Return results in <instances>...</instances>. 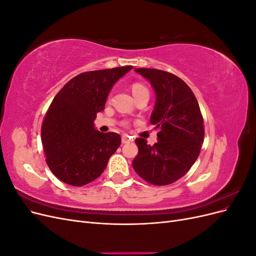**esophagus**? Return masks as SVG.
<instances>
[{
  "label": "esophagus",
  "instance_id": "1",
  "mask_svg": "<svg viewBox=\"0 0 256 256\" xmlns=\"http://www.w3.org/2000/svg\"><path fill=\"white\" fill-rule=\"evenodd\" d=\"M131 140H130V136H127V134H124L122 136V144H126V143H129Z\"/></svg>",
  "mask_w": 256,
  "mask_h": 256
}]
</instances>
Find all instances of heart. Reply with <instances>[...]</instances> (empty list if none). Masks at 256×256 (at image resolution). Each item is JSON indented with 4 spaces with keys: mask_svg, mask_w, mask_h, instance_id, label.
Listing matches in <instances>:
<instances>
[{
    "mask_svg": "<svg viewBox=\"0 0 256 256\" xmlns=\"http://www.w3.org/2000/svg\"><path fill=\"white\" fill-rule=\"evenodd\" d=\"M131 90H132V94L134 96H138L141 94H148V90L145 86V85L141 84V83H134L132 86H131ZM124 126H127V122H124Z\"/></svg>",
    "mask_w": 256,
    "mask_h": 256,
    "instance_id": "obj_1",
    "label": "heart"
}]
</instances>
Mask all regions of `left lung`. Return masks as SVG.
<instances>
[{
  "label": "left lung",
  "mask_w": 256,
  "mask_h": 256,
  "mask_svg": "<svg viewBox=\"0 0 256 256\" xmlns=\"http://www.w3.org/2000/svg\"><path fill=\"white\" fill-rule=\"evenodd\" d=\"M156 92L150 122L158 130L152 146L143 138L136 143L138 152L132 166L152 184H173L187 173L198 159L204 142V122L191 88L177 76L159 69L136 68Z\"/></svg>",
  "instance_id": "8db88e82"
}]
</instances>
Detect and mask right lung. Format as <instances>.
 <instances>
[{
	"label": "right lung",
	"mask_w": 256,
	"mask_h": 256,
	"mask_svg": "<svg viewBox=\"0 0 256 256\" xmlns=\"http://www.w3.org/2000/svg\"><path fill=\"white\" fill-rule=\"evenodd\" d=\"M132 66L86 72L68 81L52 100L42 125L46 162L60 180L81 187L102 174L118 148V134L96 130L113 85Z\"/></svg>",
	"instance_id": "right-lung-1"
}]
</instances>
